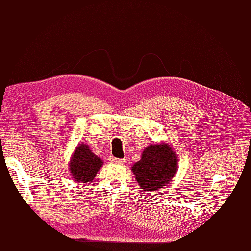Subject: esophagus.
<instances>
[{
    "instance_id": "34e87169",
    "label": "esophagus",
    "mask_w": 251,
    "mask_h": 251,
    "mask_svg": "<svg viewBox=\"0 0 251 251\" xmlns=\"http://www.w3.org/2000/svg\"><path fill=\"white\" fill-rule=\"evenodd\" d=\"M110 161L113 163H125V159H119L115 157H110Z\"/></svg>"
}]
</instances>
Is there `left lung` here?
<instances>
[{
	"label": "left lung",
	"instance_id": "obj_1",
	"mask_svg": "<svg viewBox=\"0 0 251 251\" xmlns=\"http://www.w3.org/2000/svg\"><path fill=\"white\" fill-rule=\"evenodd\" d=\"M177 169V156L168 143L149 146L143 150L140 160L132 166L139 186L149 194L168 184Z\"/></svg>",
	"mask_w": 251,
	"mask_h": 251
}]
</instances>
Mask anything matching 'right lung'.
Segmentation results:
<instances>
[{
	"instance_id": "obj_1",
	"label": "right lung",
	"mask_w": 251,
	"mask_h": 251,
	"mask_svg": "<svg viewBox=\"0 0 251 251\" xmlns=\"http://www.w3.org/2000/svg\"><path fill=\"white\" fill-rule=\"evenodd\" d=\"M102 164L101 159L94 155L88 146L80 143L72 155L69 170L74 181L87 183L92 182Z\"/></svg>"
}]
</instances>
